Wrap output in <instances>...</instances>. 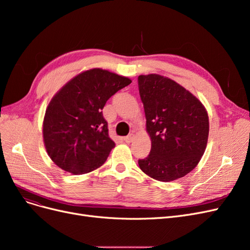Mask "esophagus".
<instances>
[{
    "instance_id": "1",
    "label": "esophagus",
    "mask_w": 250,
    "mask_h": 250,
    "mask_svg": "<svg viewBox=\"0 0 250 250\" xmlns=\"http://www.w3.org/2000/svg\"><path fill=\"white\" fill-rule=\"evenodd\" d=\"M133 140H134V134L133 133H130L129 135H127V137L124 138V141L126 143H131Z\"/></svg>"
}]
</instances>
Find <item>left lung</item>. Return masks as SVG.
I'll list each match as a JSON object with an SVG mask.
<instances>
[{"mask_svg": "<svg viewBox=\"0 0 250 250\" xmlns=\"http://www.w3.org/2000/svg\"><path fill=\"white\" fill-rule=\"evenodd\" d=\"M138 84L151 138L150 153L139 160L140 168L165 183L184 177L206 150L208 112L188 90L161 75H141Z\"/></svg>", "mask_w": 250, "mask_h": 250, "instance_id": "1", "label": "left lung"}]
</instances>
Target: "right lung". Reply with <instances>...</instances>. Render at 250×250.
Listing matches in <instances>:
<instances>
[{"instance_id": "obj_1", "label": "right lung", "mask_w": 250, "mask_h": 250, "mask_svg": "<svg viewBox=\"0 0 250 250\" xmlns=\"http://www.w3.org/2000/svg\"><path fill=\"white\" fill-rule=\"evenodd\" d=\"M131 80L93 69L79 74L51 100L43 119V142L51 160L76 175L101 167L115 147L103 118L105 103Z\"/></svg>"}]
</instances>
